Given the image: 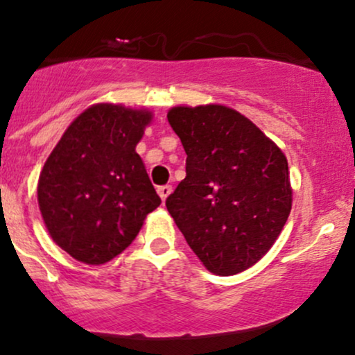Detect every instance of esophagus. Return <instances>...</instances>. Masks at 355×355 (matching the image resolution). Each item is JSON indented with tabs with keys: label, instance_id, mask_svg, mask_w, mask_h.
Listing matches in <instances>:
<instances>
[{
	"label": "esophagus",
	"instance_id": "obj_1",
	"mask_svg": "<svg viewBox=\"0 0 355 355\" xmlns=\"http://www.w3.org/2000/svg\"><path fill=\"white\" fill-rule=\"evenodd\" d=\"M158 193L162 197V200H166V197L171 193V185H159Z\"/></svg>",
	"mask_w": 355,
	"mask_h": 355
}]
</instances>
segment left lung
Listing matches in <instances>:
<instances>
[{"mask_svg":"<svg viewBox=\"0 0 355 355\" xmlns=\"http://www.w3.org/2000/svg\"><path fill=\"white\" fill-rule=\"evenodd\" d=\"M168 122L187 153V177L166 197L168 212L209 272L246 270L289 218L284 153L245 115L223 105L175 107Z\"/></svg>","mask_w":355,"mask_h":355,"instance_id":"left-lung-1","label":"left lung"}]
</instances>
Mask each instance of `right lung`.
<instances>
[{
	"mask_svg": "<svg viewBox=\"0 0 355 355\" xmlns=\"http://www.w3.org/2000/svg\"><path fill=\"white\" fill-rule=\"evenodd\" d=\"M151 114L100 103L62 134L39 178V207L52 240L100 266L132 243L162 204L136 144Z\"/></svg>",
	"mask_w": 355,
	"mask_h": 355,
	"instance_id": "right-lung-1",
	"label": "right lung"
}]
</instances>
